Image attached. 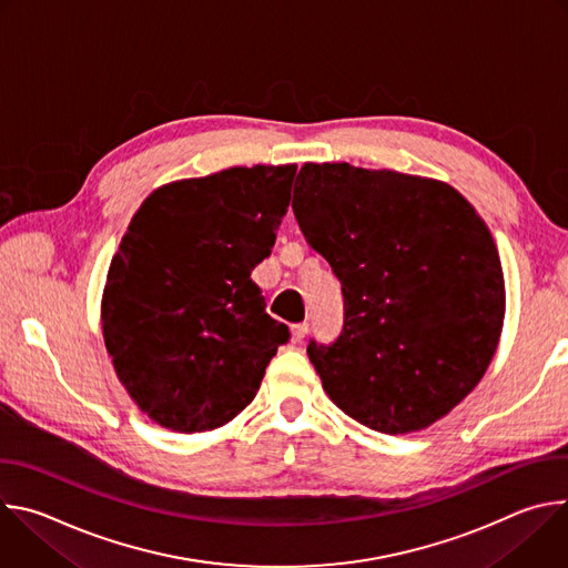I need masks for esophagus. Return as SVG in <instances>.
Here are the masks:
<instances>
[{"mask_svg": "<svg viewBox=\"0 0 568 568\" xmlns=\"http://www.w3.org/2000/svg\"><path fill=\"white\" fill-rule=\"evenodd\" d=\"M307 331H310L307 323H296V326H292V331H290L292 342H294V344L303 342V339H305V335H307Z\"/></svg>", "mask_w": 568, "mask_h": 568, "instance_id": "34e87169", "label": "esophagus"}]
</instances>
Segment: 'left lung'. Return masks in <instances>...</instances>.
<instances>
[{"label":"left lung","mask_w":568,"mask_h":568,"mask_svg":"<svg viewBox=\"0 0 568 568\" xmlns=\"http://www.w3.org/2000/svg\"><path fill=\"white\" fill-rule=\"evenodd\" d=\"M292 209L342 281L344 331L310 342L323 390L353 420L412 434L488 371L506 316L495 237L449 184L351 164H303Z\"/></svg>","instance_id":"obj_1"}]
</instances>
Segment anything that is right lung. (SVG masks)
I'll return each mask as SVG.
<instances>
[{"label": "right lung", "mask_w": 568, "mask_h": 568, "mask_svg": "<svg viewBox=\"0 0 568 568\" xmlns=\"http://www.w3.org/2000/svg\"><path fill=\"white\" fill-rule=\"evenodd\" d=\"M294 164L235 166L152 191L132 215L101 298L119 382L180 434L231 423L287 342L252 270L274 247Z\"/></svg>", "instance_id": "obj_1"}]
</instances>
